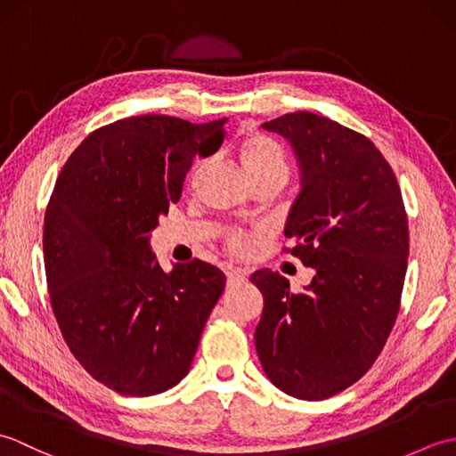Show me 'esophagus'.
<instances>
[{"mask_svg":"<svg viewBox=\"0 0 456 456\" xmlns=\"http://www.w3.org/2000/svg\"><path fill=\"white\" fill-rule=\"evenodd\" d=\"M227 282L229 284H235V282H240V280H243L245 276H243V273H240L239 268H227Z\"/></svg>","mask_w":456,"mask_h":456,"instance_id":"obj_1","label":"esophagus"}]
</instances>
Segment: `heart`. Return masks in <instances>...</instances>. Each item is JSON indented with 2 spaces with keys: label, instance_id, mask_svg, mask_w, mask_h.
Here are the masks:
<instances>
[{
  "label": "heart",
  "instance_id": "b5f03b06",
  "mask_svg": "<svg viewBox=\"0 0 456 456\" xmlns=\"http://www.w3.org/2000/svg\"><path fill=\"white\" fill-rule=\"evenodd\" d=\"M239 160L250 183L258 182H280L284 183L289 172L288 154L273 137L263 133H250L239 142ZM229 247L235 253H245L247 243L243 235L231 233L227 237Z\"/></svg>",
  "mask_w": 456,
  "mask_h": 456
}]
</instances>
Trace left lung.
<instances>
[{"mask_svg":"<svg viewBox=\"0 0 456 456\" xmlns=\"http://www.w3.org/2000/svg\"><path fill=\"white\" fill-rule=\"evenodd\" d=\"M263 129L296 154L302 188L284 235L315 276L299 294L268 268L250 276L265 297L256 353L278 390L325 400L364 376L388 341L408 270V216L390 164L364 134L307 111Z\"/></svg>","mask_w":456,"mask_h":456,"instance_id":"8db88e82","label":"left lung"}]
</instances>
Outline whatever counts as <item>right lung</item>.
I'll return each instance as SVG.
<instances>
[{
  "instance_id": "right-lung-1",
  "label": "right lung",
  "mask_w": 456,
  "mask_h": 456,
  "mask_svg": "<svg viewBox=\"0 0 456 456\" xmlns=\"http://www.w3.org/2000/svg\"><path fill=\"white\" fill-rule=\"evenodd\" d=\"M227 119L139 115L94 131L66 160L45 213L51 305L72 354L123 395L170 390L190 372L225 274L201 260L164 273L151 233Z\"/></svg>"
}]
</instances>
